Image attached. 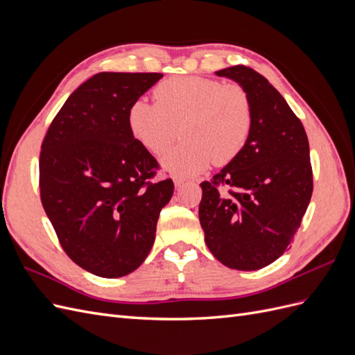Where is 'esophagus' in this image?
<instances>
[{"instance_id": "34e87169", "label": "esophagus", "mask_w": 355, "mask_h": 355, "mask_svg": "<svg viewBox=\"0 0 355 355\" xmlns=\"http://www.w3.org/2000/svg\"><path fill=\"white\" fill-rule=\"evenodd\" d=\"M173 182H175V187H176V188H180L182 185L185 184V180L182 179V178H178V176H175V178H173Z\"/></svg>"}]
</instances>
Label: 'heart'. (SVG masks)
<instances>
[{
    "instance_id": "b5f03b06",
    "label": "heart",
    "mask_w": 355,
    "mask_h": 355,
    "mask_svg": "<svg viewBox=\"0 0 355 355\" xmlns=\"http://www.w3.org/2000/svg\"><path fill=\"white\" fill-rule=\"evenodd\" d=\"M154 99L155 103L136 99L127 111V125L136 141L154 155L167 153L179 128L185 142L163 159V166L175 176H196L211 163L228 164L249 141L253 103L240 84L173 77L155 85Z\"/></svg>"
}]
</instances>
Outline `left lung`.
I'll return each instance as SVG.
<instances>
[{"label":"left lung","mask_w":355,"mask_h":355,"mask_svg":"<svg viewBox=\"0 0 355 355\" xmlns=\"http://www.w3.org/2000/svg\"><path fill=\"white\" fill-rule=\"evenodd\" d=\"M237 81L253 103L249 141L228 166L200 184L209 250L231 270L254 271L290 249L313 196L305 128L263 75L237 65L214 72Z\"/></svg>","instance_id":"1"}]
</instances>
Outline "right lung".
<instances>
[{
	"instance_id": "right-lung-1",
	"label": "right lung",
	"mask_w": 355,
	"mask_h": 355,
	"mask_svg": "<svg viewBox=\"0 0 355 355\" xmlns=\"http://www.w3.org/2000/svg\"><path fill=\"white\" fill-rule=\"evenodd\" d=\"M163 77L99 72L75 90L41 144L40 197L72 262L103 278L133 272L155 240L173 180L132 136L130 105Z\"/></svg>"
}]
</instances>
